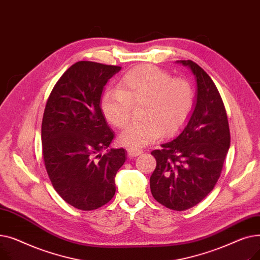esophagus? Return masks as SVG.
I'll use <instances>...</instances> for the list:
<instances>
[{"label": "esophagus", "mask_w": 260, "mask_h": 260, "mask_svg": "<svg viewBox=\"0 0 260 260\" xmlns=\"http://www.w3.org/2000/svg\"><path fill=\"white\" fill-rule=\"evenodd\" d=\"M127 153L129 157H137L139 155H141L143 153V151L141 148H137V147H128Z\"/></svg>", "instance_id": "obj_1"}]
</instances>
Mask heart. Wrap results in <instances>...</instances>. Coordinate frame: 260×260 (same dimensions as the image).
I'll use <instances>...</instances> for the list:
<instances>
[{
  "mask_svg": "<svg viewBox=\"0 0 260 260\" xmlns=\"http://www.w3.org/2000/svg\"><path fill=\"white\" fill-rule=\"evenodd\" d=\"M144 102L142 117L120 135L123 144L143 147L159 140L163 134L173 135L187 123L195 105L193 85L184 79L154 65H140L122 78L118 90L106 92L101 109L106 120L122 128L132 116V104Z\"/></svg>",
  "mask_w": 260,
  "mask_h": 260,
  "instance_id": "heart-1",
  "label": "heart"
}]
</instances>
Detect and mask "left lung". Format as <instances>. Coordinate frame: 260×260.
<instances>
[{
    "label": "left lung",
    "instance_id": "left-lung-1",
    "mask_svg": "<svg viewBox=\"0 0 260 260\" xmlns=\"http://www.w3.org/2000/svg\"><path fill=\"white\" fill-rule=\"evenodd\" d=\"M193 73L196 102L187 124L176 139L151 154L157 166L149 179L151 192L162 206L175 211L195 207L219 179L231 143L226 112L210 76L190 60H180Z\"/></svg>",
    "mask_w": 260,
    "mask_h": 260
}]
</instances>
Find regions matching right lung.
<instances>
[{"label":"right lung","mask_w":260,"mask_h":260,"mask_svg":"<svg viewBox=\"0 0 260 260\" xmlns=\"http://www.w3.org/2000/svg\"><path fill=\"white\" fill-rule=\"evenodd\" d=\"M120 66L80 61L59 79L42 121L45 168L56 192L76 209L91 211L111 200L124 148H108L115 135L100 107L107 81Z\"/></svg>","instance_id":"right-lung-1"}]
</instances>
